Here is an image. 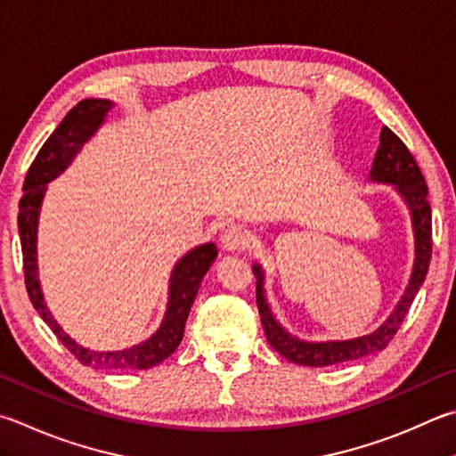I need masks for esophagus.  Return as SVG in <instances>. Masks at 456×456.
<instances>
[{"mask_svg":"<svg viewBox=\"0 0 456 456\" xmlns=\"http://www.w3.org/2000/svg\"><path fill=\"white\" fill-rule=\"evenodd\" d=\"M221 245L225 247L227 251H237L243 249V247L249 245V233L241 225H229L223 229L221 233Z\"/></svg>","mask_w":456,"mask_h":456,"instance_id":"1","label":"esophagus"}]
</instances>
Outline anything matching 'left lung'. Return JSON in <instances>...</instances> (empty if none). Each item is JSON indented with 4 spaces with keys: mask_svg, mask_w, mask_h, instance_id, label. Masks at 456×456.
<instances>
[{
    "mask_svg": "<svg viewBox=\"0 0 456 456\" xmlns=\"http://www.w3.org/2000/svg\"><path fill=\"white\" fill-rule=\"evenodd\" d=\"M370 181L395 185L409 207L412 233H415V263H412L409 285L404 289V295L391 313V317L377 330H372L370 335L365 337L349 338V341H301V338L287 333L279 325L277 319L273 317L263 289V269L259 265L253 267L256 277V307H259L267 341L279 354H283L287 361L297 362V365L327 367L383 351L393 341L396 330H399L404 317H407L412 301H415L420 285L425 283L430 255H433V217H430V205L427 197L428 189L415 157L388 127H383V131H380V145L370 167Z\"/></svg>",
    "mask_w": 456,
    "mask_h": 456,
    "instance_id": "left-lung-1",
    "label": "left lung"
}]
</instances>
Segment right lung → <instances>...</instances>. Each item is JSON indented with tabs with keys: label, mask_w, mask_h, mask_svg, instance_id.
<instances>
[{
	"label": "right lung",
	"mask_w": 456,
	"mask_h": 456,
	"mask_svg": "<svg viewBox=\"0 0 456 456\" xmlns=\"http://www.w3.org/2000/svg\"><path fill=\"white\" fill-rule=\"evenodd\" d=\"M111 107L113 103L110 99H84V102H79L65 115L33 159L26 181H23V197L20 200L18 215L23 273H26V289L31 305L81 365L94 369H151L167 359L183 338L185 321L197 291H200L201 281L213 261L217 259V247L213 243L195 247L193 251L181 256L169 279V303L161 327L142 345L129 346L123 351H91L73 341L57 325L53 314L49 313L37 279V219L41 201L45 195V185L68 169L73 157L79 153V149L105 121V115L110 113Z\"/></svg>",
	"instance_id": "obj_1"
}]
</instances>
